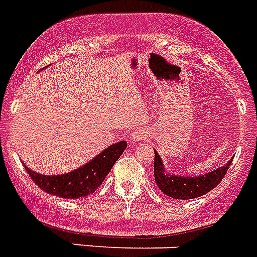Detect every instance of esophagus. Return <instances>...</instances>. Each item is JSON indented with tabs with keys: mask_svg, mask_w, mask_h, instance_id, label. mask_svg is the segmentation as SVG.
Wrapping results in <instances>:
<instances>
[{
	"mask_svg": "<svg viewBox=\"0 0 257 257\" xmlns=\"http://www.w3.org/2000/svg\"><path fill=\"white\" fill-rule=\"evenodd\" d=\"M149 137V133L146 132L145 129H137L135 131L132 135V141L133 142H140V141H144V140H148Z\"/></svg>",
	"mask_w": 257,
	"mask_h": 257,
	"instance_id": "1",
	"label": "esophagus"
}]
</instances>
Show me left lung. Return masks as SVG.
I'll use <instances>...</instances> for the list:
<instances>
[{
  "instance_id": "left-lung-1",
  "label": "left lung",
  "mask_w": 257,
  "mask_h": 257,
  "mask_svg": "<svg viewBox=\"0 0 257 257\" xmlns=\"http://www.w3.org/2000/svg\"><path fill=\"white\" fill-rule=\"evenodd\" d=\"M154 159V179L166 196L178 200H191V198L200 197L205 195L212 189H214L217 185L221 183V180L225 178L226 172L228 170V166L231 165L232 158L227 161L225 166H221L218 169L213 171L200 174V175L188 176L179 175V174H172L166 169L165 162L162 161L161 155L157 150Z\"/></svg>"
}]
</instances>
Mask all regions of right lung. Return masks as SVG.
<instances>
[{
    "mask_svg": "<svg viewBox=\"0 0 257 257\" xmlns=\"http://www.w3.org/2000/svg\"><path fill=\"white\" fill-rule=\"evenodd\" d=\"M125 149V141L112 144L83 166L61 175H43L23 165L30 178L47 193L61 198H79L91 195L99 188Z\"/></svg>",
    "mask_w": 257,
    "mask_h": 257,
    "instance_id": "1",
    "label": "right lung"
}]
</instances>
